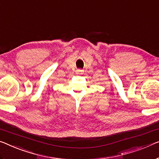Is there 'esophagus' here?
Listing matches in <instances>:
<instances>
[{
  "label": "esophagus",
  "instance_id": "1",
  "mask_svg": "<svg viewBox=\"0 0 159 159\" xmlns=\"http://www.w3.org/2000/svg\"><path fill=\"white\" fill-rule=\"evenodd\" d=\"M77 71H78V72H79V73H82V72H83V70H80V69H78V70H77Z\"/></svg>",
  "mask_w": 159,
  "mask_h": 159
}]
</instances>
